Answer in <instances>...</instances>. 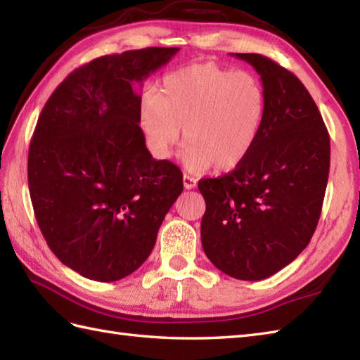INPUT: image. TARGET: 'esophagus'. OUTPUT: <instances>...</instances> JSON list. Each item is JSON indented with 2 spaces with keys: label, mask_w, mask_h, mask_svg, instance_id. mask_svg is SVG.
Listing matches in <instances>:
<instances>
[{
  "label": "esophagus",
  "mask_w": 360,
  "mask_h": 360,
  "mask_svg": "<svg viewBox=\"0 0 360 360\" xmlns=\"http://www.w3.org/2000/svg\"><path fill=\"white\" fill-rule=\"evenodd\" d=\"M182 182H184V188H187V190L195 188L196 184H198V181L195 178H192V176H188V174H184Z\"/></svg>",
  "instance_id": "34e87169"
}]
</instances>
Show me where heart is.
Returning <instances> with one entry per match:
<instances>
[{"instance_id":"heart-1","label":"heart","mask_w":360,"mask_h":360,"mask_svg":"<svg viewBox=\"0 0 360 360\" xmlns=\"http://www.w3.org/2000/svg\"><path fill=\"white\" fill-rule=\"evenodd\" d=\"M266 112V89L257 75L204 62L168 74L158 91H147L137 125L158 159L172 158L184 128L188 170L204 172L213 165L224 172L254 150Z\"/></svg>"}]
</instances>
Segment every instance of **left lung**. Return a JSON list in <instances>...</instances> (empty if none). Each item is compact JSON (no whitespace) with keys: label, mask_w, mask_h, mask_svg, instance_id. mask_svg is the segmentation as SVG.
<instances>
[{"label":"left lung","mask_w":360,"mask_h":360,"mask_svg":"<svg viewBox=\"0 0 360 360\" xmlns=\"http://www.w3.org/2000/svg\"><path fill=\"white\" fill-rule=\"evenodd\" d=\"M254 66L267 96L263 131L235 170L198 184L205 200L201 241L219 271L263 280L308 246L330 173V134L308 89L259 53H232Z\"/></svg>","instance_id":"1"}]
</instances>
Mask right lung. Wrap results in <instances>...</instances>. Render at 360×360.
<instances>
[{
  "mask_svg": "<svg viewBox=\"0 0 360 360\" xmlns=\"http://www.w3.org/2000/svg\"><path fill=\"white\" fill-rule=\"evenodd\" d=\"M178 51L98 57L68 75L38 117L27 158L35 218L82 277L117 281L141 267L184 188L179 168L145 147L134 88Z\"/></svg>",
  "mask_w": 360,
  "mask_h": 360,
  "instance_id": "add662e5",
  "label": "right lung"
}]
</instances>
